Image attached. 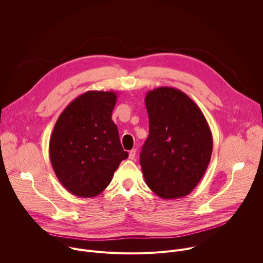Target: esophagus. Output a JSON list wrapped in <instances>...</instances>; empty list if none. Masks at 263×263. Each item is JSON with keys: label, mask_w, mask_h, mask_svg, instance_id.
I'll return each mask as SVG.
<instances>
[{"label": "esophagus", "mask_w": 263, "mask_h": 263, "mask_svg": "<svg viewBox=\"0 0 263 263\" xmlns=\"http://www.w3.org/2000/svg\"><path fill=\"white\" fill-rule=\"evenodd\" d=\"M135 155H136V149H135V148H132L131 151L129 152V158H130L131 160H133V159L135 158Z\"/></svg>", "instance_id": "1"}]
</instances>
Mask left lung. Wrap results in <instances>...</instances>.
Segmentation results:
<instances>
[{
	"instance_id": "1",
	"label": "left lung",
	"mask_w": 263,
	"mask_h": 263,
	"mask_svg": "<svg viewBox=\"0 0 263 263\" xmlns=\"http://www.w3.org/2000/svg\"><path fill=\"white\" fill-rule=\"evenodd\" d=\"M148 136L140 152L142 175L162 199L191 194L205 174L212 134L197 104L183 91L158 87L147 91Z\"/></svg>"
}]
</instances>
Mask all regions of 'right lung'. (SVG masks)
I'll return each instance as SVG.
<instances>
[{"mask_svg": "<svg viewBox=\"0 0 263 263\" xmlns=\"http://www.w3.org/2000/svg\"><path fill=\"white\" fill-rule=\"evenodd\" d=\"M117 99L115 91H86L66 106L55 124L51 163L60 183L74 196L100 195L128 158L111 119Z\"/></svg>", "mask_w": 263, "mask_h": 263, "instance_id": "right-lung-1", "label": "right lung"}]
</instances>
